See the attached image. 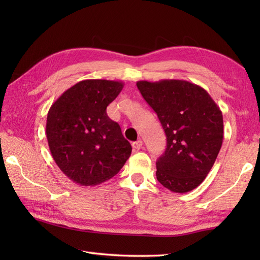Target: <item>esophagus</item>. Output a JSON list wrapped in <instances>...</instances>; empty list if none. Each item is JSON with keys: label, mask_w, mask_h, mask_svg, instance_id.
Wrapping results in <instances>:
<instances>
[{"label": "esophagus", "mask_w": 260, "mask_h": 260, "mask_svg": "<svg viewBox=\"0 0 260 260\" xmlns=\"http://www.w3.org/2000/svg\"><path fill=\"white\" fill-rule=\"evenodd\" d=\"M142 145H143V142L141 140H139V141H136V142H133V144H132V147H133L134 151H139L140 148L142 147Z\"/></svg>", "instance_id": "34e87169"}]
</instances>
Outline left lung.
<instances>
[{
	"label": "left lung",
	"mask_w": 260,
	"mask_h": 260,
	"mask_svg": "<svg viewBox=\"0 0 260 260\" xmlns=\"http://www.w3.org/2000/svg\"><path fill=\"white\" fill-rule=\"evenodd\" d=\"M157 114L167 148L156 162V179L175 193L200 185L212 169L223 140V118L207 90L186 80L136 82Z\"/></svg>",
	"instance_id": "1"
}]
</instances>
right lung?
Returning <instances> with one entry per match:
<instances>
[{
  "mask_svg": "<svg viewBox=\"0 0 260 260\" xmlns=\"http://www.w3.org/2000/svg\"><path fill=\"white\" fill-rule=\"evenodd\" d=\"M123 87V81L82 80L49 109L46 133L51 155L77 184L93 186L112 179L131 156L129 142L106 113Z\"/></svg>",
  "mask_w": 260,
  "mask_h": 260,
  "instance_id": "1",
  "label": "right lung"
}]
</instances>
